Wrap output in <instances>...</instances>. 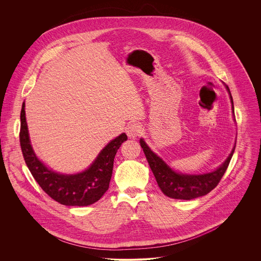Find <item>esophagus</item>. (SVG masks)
<instances>
[{
	"mask_svg": "<svg viewBox=\"0 0 261 261\" xmlns=\"http://www.w3.org/2000/svg\"><path fill=\"white\" fill-rule=\"evenodd\" d=\"M140 132H141V126L137 123H132L128 125L126 128V133L130 138L137 137L140 134Z\"/></svg>",
	"mask_w": 261,
	"mask_h": 261,
	"instance_id": "obj_1",
	"label": "esophagus"
}]
</instances>
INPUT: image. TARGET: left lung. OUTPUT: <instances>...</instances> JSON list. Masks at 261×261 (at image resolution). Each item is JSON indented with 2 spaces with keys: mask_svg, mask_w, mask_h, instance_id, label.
Wrapping results in <instances>:
<instances>
[{
  "mask_svg": "<svg viewBox=\"0 0 261 261\" xmlns=\"http://www.w3.org/2000/svg\"><path fill=\"white\" fill-rule=\"evenodd\" d=\"M226 88L230 94L234 114L233 97L228 85H226ZM140 145L143 148V152L146 156L149 167L163 193L168 197L181 200H191L197 197H201L215 189L226 173L236 147L235 143L230 155L217 170L200 175H190L178 173L171 169L158 154H155L148 147L142 138L140 139Z\"/></svg>",
  "mask_w": 261,
  "mask_h": 261,
  "instance_id": "8db88e82",
  "label": "left lung"
}]
</instances>
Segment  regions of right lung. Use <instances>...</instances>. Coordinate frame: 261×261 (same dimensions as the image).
<instances>
[{
    "label": "right lung",
    "instance_id": "obj_1",
    "mask_svg": "<svg viewBox=\"0 0 261 261\" xmlns=\"http://www.w3.org/2000/svg\"><path fill=\"white\" fill-rule=\"evenodd\" d=\"M20 145L24 161L41 189L57 202L68 206H87L101 198L109 189L113 174L114 159L127 135L109 142L85 171L66 175L54 172L41 163L31 146L25 117V103L20 114Z\"/></svg>",
    "mask_w": 261,
    "mask_h": 261
}]
</instances>
